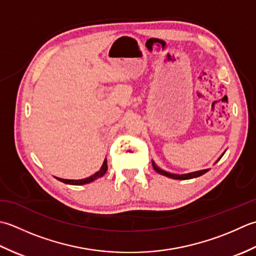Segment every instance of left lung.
<instances>
[{
    "instance_id": "1",
    "label": "left lung",
    "mask_w": 256,
    "mask_h": 256,
    "mask_svg": "<svg viewBox=\"0 0 256 256\" xmlns=\"http://www.w3.org/2000/svg\"><path fill=\"white\" fill-rule=\"evenodd\" d=\"M222 156H223V154H222ZM222 156L216 160V162L222 158ZM152 166H154V169L158 172V174H162V176H168V178H171V179H176V180H188V179L196 178V176H202V174H206V172H208V170H210V169H204V170H199V171H196V172H190V174H170V172H166V171H164V170H162V169H160L159 166L154 162V161H152Z\"/></svg>"
}]
</instances>
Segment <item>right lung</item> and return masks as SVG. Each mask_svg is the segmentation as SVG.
Instances as JSON below:
<instances>
[{
  "label": "right lung",
  "instance_id": "obj_1",
  "mask_svg": "<svg viewBox=\"0 0 256 256\" xmlns=\"http://www.w3.org/2000/svg\"><path fill=\"white\" fill-rule=\"evenodd\" d=\"M108 169V166H107V159L104 160V164L102 166V168L99 169V171H97L95 174H92L90 176H88V178L85 179H80V180H68V179H60V178H56L57 180H60L62 182H64V184H74V186H80V184H90V182L96 180L98 178H100L104 174H106V171Z\"/></svg>",
  "mask_w": 256,
  "mask_h": 256
}]
</instances>
